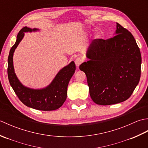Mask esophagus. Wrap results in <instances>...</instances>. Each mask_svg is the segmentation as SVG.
Returning <instances> with one entry per match:
<instances>
[{
    "mask_svg": "<svg viewBox=\"0 0 148 148\" xmlns=\"http://www.w3.org/2000/svg\"><path fill=\"white\" fill-rule=\"evenodd\" d=\"M83 62V59L80 58V57H77L76 58V60H75V64H76L77 67H79V66L82 64V62Z\"/></svg>",
    "mask_w": 148,
    "mask_h": 148,
    "instance_id": "1",
    "label": "esophagus"
}]
</instances>
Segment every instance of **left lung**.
Wrapping results in <instances>:
<instances>
[{"label": "left lung", "mask_w": 148, "mask_h": 148, "mask_svg": "<svg viewBox=\"0 0 148 148\" xmlns=\"http://www.w3.org/2000/svg\"><path fill=\"white\" fill-rule=\"evenodd\" d=\"M116 34L106 40H93L86 53L90 60L79 65L86 76L91 98L99 105L127 100L140 80L141 55L136 40L118 23Z\"/></svg>", "instance_id": "left-lung-1"}]
</instances>
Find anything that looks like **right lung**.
Returning a JSON list of instances; mask_svg holds the SVG:
<instances>
[{"label": "right lung", "mask_w": 148, "mask_h": 148, "mask_svg": "<svg viewBox=\"0 0 148 148\" xmlns=\"http://www.w3.org/2000/svg\"><path fill=\"white\" fill-rule=\"evenodd\" d=\"M37 30L25 27L18 34L16 41L11 48L8 56V79L18 99L25 105L40 111H53L60 108L67 99V86L76 70V65L72 62L63 68L46 88L33 90L22 85L14 73L12 56L15 49L23 39L24 32Z\"/></svg>", "instance_id": "right-lung-1"}]
</instances>
